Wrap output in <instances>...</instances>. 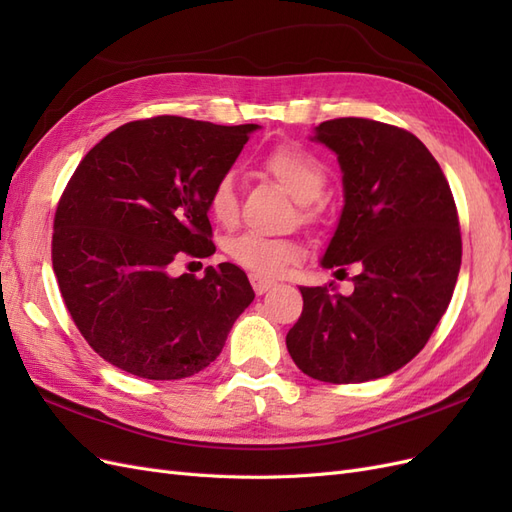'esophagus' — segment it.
I'll use <instances>...</instances> for the list:
<instances>
[{
  "instance_id": "esophagus-1",
  "label": "esophagus",
  "mask_w": 512,
  "mask_h": 512,
  "mask_svg": "<svg viewBox=\"0 0 512 512\" xmlns=\"http://www.w3.org/2000/svg\"><path fill=\"white\" fill-rule=\"evenodd\" d=\"M250 282H252V288L256 294H265L267 290H271L275 286L273 280H267V277H260L256 273H250Z\"/></svg>"
}]
</instances>
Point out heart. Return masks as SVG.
Segmentation results:
<instances>
[{"instance_id": "1", "label": "heart", "mask_w": 512, "mask_h": 512, "mask_svg": "<svg viewBox=\"0 0 512 512\" xmlns=\"http://www.w3.org/2000/svg\"><path fill=\"white\" fill-rule=\"evenodd\" d=\"M262 170H265L273 181L280 183L299 205L305 207V220L316 218V211L307 209V203H314L322 194L327 173H324V166L312 156V153H307L294 145H280L267 153L265 160H262ZM207 207L211 218L218 224L232 226L237 222L239 203L235 194V183H232L228 175L215 181L207 198ZM226 254L232 262H237L239 267L260 277H277L284 273L290 262L301 256V247L288 239L243 232V235L226 241Z\"/></svg>"}]
</instances>
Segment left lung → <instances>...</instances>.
Returning a JSON list of instances; mask_svg holds the SVG:
<instances>
[{"label": "left lung", "mask_w": 512, "mask_h": 512, "mask_svg": "<svg viewBox=\"0 0 512 512\" xmlns=\"http://www.w3.org/2000/svg\"><path fill=\"white\" fill-rule=\"evenodd\" d=\"M312 141L342 168L344 209L324 269L356 265L350 294L301 286L286 346L303 374L354 384L421 352L451 303L461 267L457 207L440 164L406 130L374 119L322 121Z\"/></svg>", "instance_id": "8db88e82"}]
</instances>
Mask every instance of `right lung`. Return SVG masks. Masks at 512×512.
Returning <instances> with one entry per match:
<instances>
[{
    "instance_id": "obj_1",
    "label": "right lung",
    "mask_w": 512,
    "mask_h": 512,
    "mask_svg": "<svg viewBox=\"0 0 512 512\" xmlns=\"http://www.w3.org/2000/svg\"><path fill=\"white\" fill-rule=\"evenodd\" d=\"M260 126L162 115L106 134L74 170L53 224V271L68 312L104 361L147 380H179L218 359L254 301L232 262L205 277L170 265L207 258V198Z\"/></svg>"
}]
</instances>
